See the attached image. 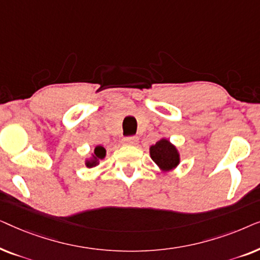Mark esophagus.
I'll use <instances>...</instances> for the list:
<instances>
[{"label": "esophagus", "mask_w": 260, "mask_h": 260, "mask_svg": "<svg viewBox=\"0 0 260 260\" xmlns=\"http://www.w3.org/2000/svg\"><path fill=\"white\" fill-rule=\"evenodd\" d=\"M123 144L124 145H137L138 144V137L136 136H131V137H126L123 140Z\"/></svg>", "instance_id": "esophagus-1"}]
</instances>
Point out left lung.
<instances>
[{
    "mask_svg": "<svg viewBox=\"0 0 260 260\" xmlns=\"http://www.w3.org/2000/svg\"><path fill=\"white\" fill-rule=\"evenodd\" d=\"M150 157L162 172L175 169L180 163V154L175 145L162 138L150 147Z\"/></svg>",
    "mask_w": 260,
    "mask_h": 260,
    "instance_id": "left-lung-1",
    "label": "left lung"
}]
</instances>
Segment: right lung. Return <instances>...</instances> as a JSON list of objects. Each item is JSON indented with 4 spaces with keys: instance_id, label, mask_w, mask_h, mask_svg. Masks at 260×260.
I'll return each mask as SVG.
<instances>
[{
    "instance_id": "1",
    "label": "right lung",
    "mask_w": 260,
    "mask_h": 260,
    "mask_svg": "<svg viewBox=\"0 0 260 260\" xmlns=\"http://www.w3.org/2000/svg\"><path fill=\"white\" fill-rule=\"evenodd\" d=\"M105 155H106L105 148L102 147V145H98V147L94 148V151H93V154H92L91 158L86 159L85 165H86L87 168L95 167L97 165H99V161H101V159L105 157Z\"/></svg>"
}]
</instances>
